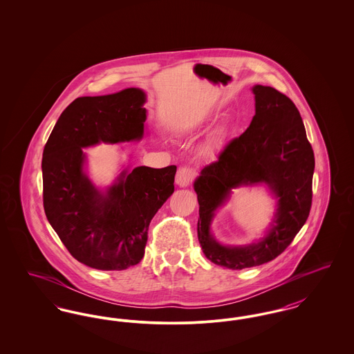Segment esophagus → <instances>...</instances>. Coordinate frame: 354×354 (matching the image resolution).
Returning a JSON list of instances; mask_svg holds the SVG:
<instances>
[{"label": "esophagus", "mask_w": 354, "mask_h": 354, "mask_svg": "<svg viewBox=\"0 0 354 354\" xmlns=\"http://www.w3.org/2000/svg\"><path fill=\"white\" fill-rule=\"evenodd\" d=\"M195 178V171L189 167H180L176 172L175 183L179 187H188Z\"/></svg>", "instance_id": "esophagus-1"}]
</instances>
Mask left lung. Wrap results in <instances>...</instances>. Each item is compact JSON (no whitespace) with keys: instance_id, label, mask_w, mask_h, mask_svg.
I'll return each mask as SVG.
<instances>
[{"instance_id":"left-lung-1","label":"left lung","mask_w":354,"mask_h":354,"mask_svg":"<svg viewBox=\"0 0 354 354\" xmlns=\"http://www.w3.org/2000/svg\"><path fill=\"white\" fill-rule=\"evenodd\" d=\"M254 117L216 162L195 179L199 202L198 239L214 264L230 270L261 266L286 251L309 216L315 155L295 103L270 86L254 84ZM266 184L277 199L270 228L245 246L221 245L212 234L213 218L232 189Z\"/></svg>"}]
</instances>
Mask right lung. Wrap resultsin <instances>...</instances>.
<instances>
[{"mask_svg": "<svg viewBox=\"0 0 354 354\" xmlns=\"http://www.w3.org/2000/svg\"><path fill=\"white\" fill-rule=\"evenodd\" d=\"M146 93L81 97L57 120L42 155L44 208L53 230L74 259L100 270L138 264L153 215L174 192L176 166L122 169L101 189L86 172V147L140 140Z\"/></svg>", "mask_w": 354, "mask_h": 354, "instance_id": "1", "label": "right lung"}]
</instances>
